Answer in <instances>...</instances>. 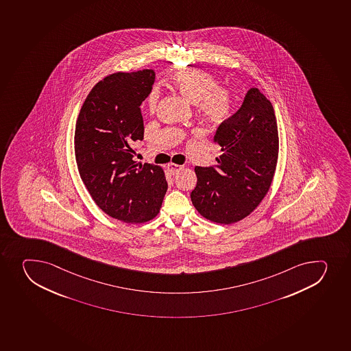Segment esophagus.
<instances>
[{"instance_id":"obj_1","label":"esophagus","mask_w":351,"mask_h":351,"mask_svg":"<svg viewBox=\"0 0 351 351\" xmlns=\"http://www.w3.org/2000/svg\"><path fill=\"white\" fill-rule=\"evenodd\" d=\"M167 169L169 171L171 175H175V173H178V171H181L183 169V166L181 165H176V163H169L168 166H167Z\"/></svg>"}]
</instances>
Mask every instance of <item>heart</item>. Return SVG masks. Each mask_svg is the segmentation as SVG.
Here are the masks:
<instances>
[{
	"label": "heart",
	"mask_w": 351,
	"mask_h": 351,
	"mask_svg": "<svg viewBox=\"0 0 351 351\" xmlns=\"http://www.w3.org/2000/svg\"><path fill=\"white\" fill-rule=\"evenodd\" d=\"M171 84L178 94L197 105L199 113L209 121L222 122L232 110V96L229 90L219 87V81L204 71L191 70L175 74ZM159 98L158 91L149 95V108H156Z\"/></svg>",
	"instance_id": "obj_1"
}]
</instances>
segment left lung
I'll return each instance as SVG.
<instances>
[{
    "label": "left lung",
    "instance_id": "1",
    "mask_svg": "<svg viewBox=\"0 0 351 351\" xmlns=\"http://www.w3.org/2000/svg\"><path fill=\"white\" fill-rule=\"evenodd\" d=\"M214 142L217 165L195 168L192 204L212 222L231 224L250 215L270 189L279 138L274 106L257 88L247 91L241 108L223 121Z\"/></svg>",
    "mask_w": 351,
    "mask_h": 351
}]
</instances>
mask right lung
I'll list each match as a JSON object with an SVG mask.
<instances>
[{
  "mask_svg": "<svg viewBox=\"0 0 351 351\" xmlns=\"http://www.w3.org/2000/svg\"><path fill=\"white\" fill-rule=\"evenodd\" d=\"M154 79L153 70L104 77L88 95L75 125L81 180L96 205L122 222L154 219L168 189L161 167L134 159V146L144 137L139 106Z\"/></svg>",
  "mask_w": 351,
  "mask_h": 351,
  "instance_id": "1",
  "label": "right lung"
}]
</instances>
